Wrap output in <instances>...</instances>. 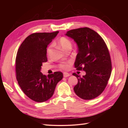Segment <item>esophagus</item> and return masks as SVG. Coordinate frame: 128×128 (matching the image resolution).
<instances>
[{
	"instance_id": "esophagus-1",
	"label": "esophagus",
	"mask_w": 128,
	"mask_h": 128,
	"mask_svg": "<svg viewBox=\"0 0 128 128\" xmlns=\"http://www.w3.org/2000/svg\"><path fill=\"white\" fill-rule=\"evenodd\" d=\"M70 75L68 73V72H64V77H67L69 76Z\"/></svg>"
}]
</instances>
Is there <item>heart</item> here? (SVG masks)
<instances>
[{
    "mask_svg": "<svg viewBox=\"0 0 128 128\" xmlns=\"http://www.w3.org/2000/svg\"><path fill=\"white\" fill-rule=\"evenodd\" d=\"M58 44L59 45V46L63 50L65 51L67 49H68V48H72V44L71 41L68 40L67 38L64 37H62L60 38L59 40H58ZM50 50H51V48L49 47L48 49H47V53L48 54L50 52ZM69 66V64L68 63H66V64H62L60 65V68H61L62 69H67Z\"/></svg>",
    "mask_w": 128,
    "mask_h": 128,
    "instance_id": "b5f03b06",
    "label": "heart"
}]
</instances>
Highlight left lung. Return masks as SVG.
<instances>
[{
    "label": "left lung",
    "instance_id": "obj_1",
    "mask_svg": "<svg viewBox=\"0 0 128 128\" xmlns=\"http://www.w3.org/2000/svg\"><path fill=\"white\" fill-rule=\"evenodd\" d=\"M65 35L74 40L78 48L75 67L86 72L83 77L73 74L78 80L74 90L83 99H94L103 92L111 74L112 63L107 46L97 32L87 27L69 30Z\"/></svg>",
    "mask_w": 128,
    "mask_h": 128
}]
</instances>
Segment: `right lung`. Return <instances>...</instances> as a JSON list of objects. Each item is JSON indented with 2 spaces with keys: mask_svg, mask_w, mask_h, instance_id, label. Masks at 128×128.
<instances>
[{
  "mask_svg": "<svg viewBox=\"0 0 128 128\" xmlns=\"http://www.w3.org/2000/svg\"><path fill=\"white\" fill-rule=\"evenodd\" d=\"M59 32L34 33L27 37L18 48L16 57V79L24 94L38 102L52 97L62 73L55 72L46 76L40 72L48 61L46 48Z\"/></svg>",
  "mask_w": 128,
  "mask_h": 128,
  "instance_id": "add662e5",
  "label": "right lung"
}]
</instances>
